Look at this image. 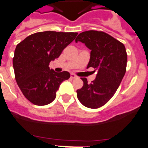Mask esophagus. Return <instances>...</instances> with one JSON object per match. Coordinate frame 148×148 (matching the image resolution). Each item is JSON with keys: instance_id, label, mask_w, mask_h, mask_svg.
<instances>
[{"instance_id": "34e87169", "label": "esophagus", "mask_w": 148, "mask_h": 148, "mask_svg": "<svg viewBox=\"0 0 148 148\" xmlns=\"http://www.w3.org/2000/svg\"><path fill=\"white\" fill-rule=\"evenodd\" d=\"M70 78H71V79H75V78H77V76L75 74H71V75H70Z\"/></svg>"}]
</instances>
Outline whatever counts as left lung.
I'll return each mask as SVG.
<instances>
[{
	"mask_svg": "<svg viewBox=\"0 0 148 148\" xmlns=\"http://www.w3.org/2000/svg\"><path fill=\"white\" fill-rule=\"evenodd\" d=\"M78 41L91 50L87 68L93 67L97 74L91 83H88L86 78H81L84 84L76 91L77 97L85 107L97 109L112 98L125 75V47L107 33L95 30L80 33L75 39Z\"/></svg>",
	"mask_w": 148,
	"mask_h": 148,
	"instance_id": "obj_1",
	"label": "left lung"
}]
</instances>
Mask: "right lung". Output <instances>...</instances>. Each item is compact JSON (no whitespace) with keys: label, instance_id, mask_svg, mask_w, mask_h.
Wrapping results in <instances>:
<instances>
[{"label":"right lung","instance_id":"right-lung-1","mask_svg":"<svg viewBox=\"0 0 148 148\" xmlns=\"http://www.w3.org/2000/svg\"><path fill=\"white\" fill-rule=\"evenodd\" d=\"M77 32L46 31L25 38L16 45L13 66L17 85L33 104H49L56 98L60 85L70 77L68 72L50 69L51 60L75 38Z\"/></svg>","mask_w":148,"mask_h":148}]
</instances>
